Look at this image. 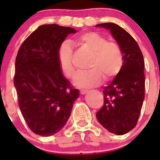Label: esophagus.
I'll return each instance as SVG.
<instances>
[{
  "label": "esophagus",
  "instance_id": "1",
  "mask_svg": "<svg viewBox=\"0 0 160 160\" xmlns=\"http://www.w3.org/2000/svg\"><path fill=\"white\" fill-rule=\"evenodd\" d=\"M87 93H88V90H80V94H87Z\"/></svg>",
  "mask_w": 160,
  "mask_h": 160
}]
</instances>
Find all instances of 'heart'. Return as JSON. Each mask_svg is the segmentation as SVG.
Segmentation results:
<instances>
[{
  "instance_id": "obj_1",
  "label": "heart",
  "mask_w": 160,
  "mask_h": 160,
  "mask_svg": "<svg viewBox=\"0 0 160 160\" xmlns=\"http://www.w3.org/2000/svg\"><path fill=\"white\" fill-rule=\"evenodd\" d=\"M74 45L92 53L89 62L90 70L79 72L73 83L80 88H90L101 83L102 78L110 80L116 76L123 65V53L117 43L108 42L105 37L95 32H82L73 40ZM72 49L67 41L58 49V62L61 70L68 78H73L75 68L72 62Z\"/></svg>"
}]
</instances>
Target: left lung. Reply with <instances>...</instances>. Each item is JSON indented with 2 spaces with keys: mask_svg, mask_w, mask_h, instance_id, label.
Returning <instances> with one entry per match:
<instances>
[{
  "mask_svg": "<svg viewBox=\"0 0 160 160\" xmlns=\"http://www.w3.org/2000/svg\"><path fill=\"white\" fill-rule=\"evenodd\" d=\"M96 27L110 31L123 53L122 69L111 84L103 88L104 104L96 116L109 132L123 135L136 126L142 109L145 90L143 57L135 39L119 25L102 23Z\"/></svg>",
  "mask_w": 160,
  "mask_h": 160,
  "instance_id": "8db88e82",
  "label": "left lung"
}]
</instances>
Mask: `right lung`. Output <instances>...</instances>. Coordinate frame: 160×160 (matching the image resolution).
Listing matches in <instances>:
<instances>
[{
  "label": "right lung",
  "mask_w": 160,
  "mask_h": 160,
  "mask_svg": "<svg viewBox=\"0 0 160 160\" xmlns=\"http://www.w3.org/2000/svg\"><path fill=\"white\" fill-rule=\"evenodd\" d=\"M77 30L58 25H42L25 40L15 62L14 87L20 110L31 131L50 136L64 128L79 96L64 77L58 49Z\"/></svg>",
  "instance_id": "right-lung-1"
}]
</instances>
